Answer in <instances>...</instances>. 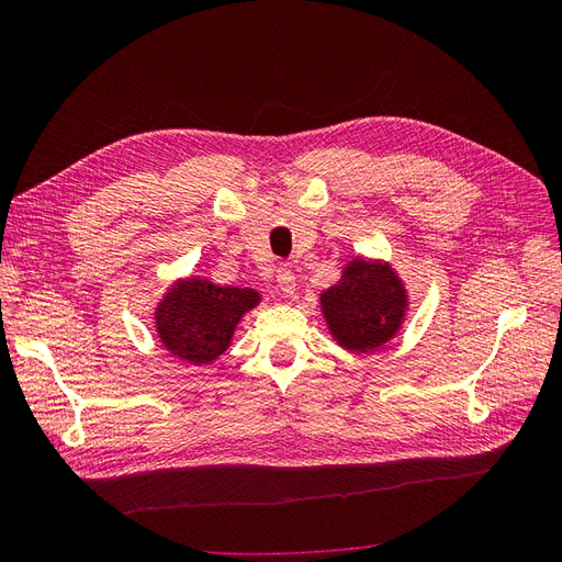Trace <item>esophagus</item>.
<instances>
[{
    "instance_id": "1",
    "label": "esophagus",
    "mask_w": 562,
    "mask_h": 562,
    "mask_svg": "<svg viewBox=\"0 0 562 562\" xmlns=\"http://www.w3.org/2000/svg\"><path fill=\"white\" fill-rule=\"evenodd\" d=\"M277 283H279V288H281V293H283V295H288V297H293V295H295V291H297L295 274H293V271L288 269V267H281V269H279Z\"/></svg>"
}]
</instances>
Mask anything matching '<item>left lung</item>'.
I'll return each instance as SVG.
<instances>
[{"instance_id": "obj_1", "label": "left lung", "mask_w": 562, "mask_h": 562, "mask_svg": "<svg viewBox=\"0 0 562 562\" xmlns=\"http://www.w3.org/2000/svg\"><path fill=\"white\" fill-rule=\"evenodd\" d=\"M318 302L333 339L351 353H370L391 342L411 307L396 269L363 255L345 265L342 277Z\"/></svg>"}]
</instances>
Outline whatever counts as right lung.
Segmentation results:
<instances>
[{
    "mask_svg": "<svg viewBox=\"0 0 562 562\" xmlns=\"http://www.w3.org/2000/svg\"><path fill=\"white\" fill-rule=\"evenodd\" d=\"M252 288L217 285L211 279H178L155 310V328L164 349L192 366H211L223 356L239 321L260 304Z\"/></svg>",
    "mask_w": 562,
    "mask_h": 562,
    "instance_id": "add662e5",
    "label": "right lung"
}]
</instances>
